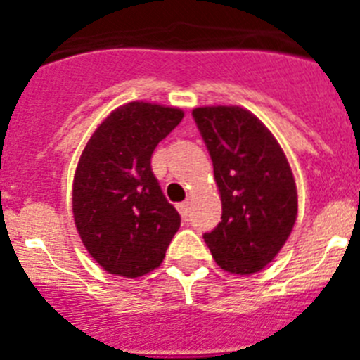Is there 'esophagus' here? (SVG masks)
<instances>
[{"label":"esophagus","mask_w":360,"mask_h":360,"mask_svg":"<svg viewBox=\"0 0 360 360\" xmlns=\"http://www.w3.org/2000/svg\"><path fill=\"white\" fill-rule=\"evenodd\" d=\"M176 209H178V212H180V214H182V218H184V219H187V216H189V212H191V203H189V202L178 203Z\"/></svg>","instance_id":"1"}]
</instances>
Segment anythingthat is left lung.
<instances>
[{
	"instance_id": "1",
	"label": "left lung",
	"mask_w": 360,
	"mask_h": 360,
	"mask_svg": "<svg viewBox=\"0 0 360 360\" xmlns=\"http://www.w3.org/2000/svg\"><path fill=\"white\" fill-rule=\"evenodd\" d=\"M193 117L221 198V221L203 240L231 274L259 272L278 256L297 218L290 164L276 136L245 108H195Z\"/></svg>"
}]
</instances>
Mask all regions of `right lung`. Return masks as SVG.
Returning <instances> with one entry per match:
<instances>
[{
  "instance_id": "right-lung-1",
  "label": "right lung",
  "mask_w": 360,
  "mask_h": 360,
  "mask_svg": "<svg viewBox=\"0 0 360 360\" xmlns=\"http://www.w3.org/2000/svg\"><path fill=\"white\" fill-rule=\"evenodd\" d=\"M182 119L180 108L133 101L111 111L82 149L73 219L86 250L110 274L133 279L160 266L180 227L151 155Z\"/></svg>"
}]
</instances>
